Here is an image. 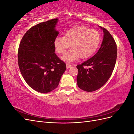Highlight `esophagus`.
Returning a JSON list of instances; mask_svg holds the SVG:
<instances>
[{
  "label": "esophagus",
  "mask_w": 134,
  "mask_h": 134,
  "mask_svg": "<svg viewBox=\"0 0 134 134\" xmlns=\"http://www.w3.org/2000/svg\"><path fill=\"white\" fill-rule=\"evenodd\" d=\"M71 67V65L69 64H66V68L69 69V68H70Z\"/></svg>",
  "instance_id": "1"
}]
</instances>
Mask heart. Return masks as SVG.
I'll use <instances>...</instances> for the list:
<instances>
[{
  "mask_svg": "<svg viewBox=\"0 0 134 134\" xmlns=\"http://www.w3.org/2000/svg\"><path fill=\"white\" fill-rule=\"evenodd\" d=\"M101 36L99 32L87 27L79 26L68 30L65 36H59L54 40L56 51L63 54L70 46L72 48L66 52L62 60L70 63L78 59H87L94 54L99 46Z\"/></svg>",
  "mask_w": 134,
  "mask_h": 134,
  "instance_id": "heart-1",
  "label": "heart"
}]
</instances>
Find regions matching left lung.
<instances>
[{
	"instance_id": "8db88e82",
	"label": "left lung",
	"mask_w": 134,
	"mask_h": 134,
	"mask_svg": "<svg viewBox=\"0 0 134 134\" xmlns=\"http://www.w3.org/2000/svg\"><path fill=\"white\" fill-rule=\"evenodd\" d=\"M100 47L91 59L76 66L78 86L86 92H93L102 87L110 78L117 59V45L114 38L104 28ZM86 66H90L88 69Z\"/></svg>"
}]
</instances>
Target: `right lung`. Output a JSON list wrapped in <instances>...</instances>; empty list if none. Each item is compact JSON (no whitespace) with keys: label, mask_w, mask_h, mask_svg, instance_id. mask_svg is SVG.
Instances as JSON below:
<instances>
[{"label":"right lung","mask_w":134,"mask_h":134,"mask_svg":"<svg viewBox=\"0 0 134 134\" xmlns=\"http://www.w3.org/2000/svg\"><path fill=\"white\" fill-rule=\"evenodd\" d=\"M58 19L37 24L28 30L20 42L18 62L24 79L38 92L48 93L57 88L66 64L55 53V29Z\"/></svg>","instance_id":"right-lung-1"}]
</instances>
